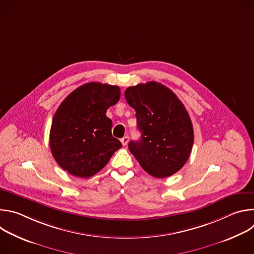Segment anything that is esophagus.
<instances>
[{"label": "esophagus", "instance_id": "34e87169", "mask_svg": "<svg viewBox=\"0 0 254 254\" xmlns=\"http://www.w3.org/2000/svg\"><path fill=\"white\" fill-rule=\"evenodd\" d=\"M128 140H129V137H128L127 135H125L123 138H121V141H122V143H123V146H127Z\"/></svg>", "mask_w": 254, "mask_h": 254}]
</instances>
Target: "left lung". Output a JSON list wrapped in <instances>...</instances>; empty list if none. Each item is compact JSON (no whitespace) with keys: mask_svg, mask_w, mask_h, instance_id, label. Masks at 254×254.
Instances as JSON below:
<instances>
[{"mask_svg":"<svg viewBox=\"0 0 254 254\" xmlns=\"http://www.w3.org/2000/svg\"><path fill=\"white\" fill-rule=\"evenodd\" d=\"M135 111L139 140L128 149L140 167L156 178L174 175L190 157L194 131L184 104L165 85L151 81L129 86L125 91Z\"/></svg>","mask_w":254,"mask_h":254,"instance_id":"left-lung-1","label":"left lung"}]
</instances>
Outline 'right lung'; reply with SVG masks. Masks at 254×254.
Listing matches in <instances>:
<instances>
[{
    "mask_svg": "<svg viewBox=\"0 0 254 254\" xmlns=\"http://www.w3.org/2000/svg\"><path fill=\"white\" fill-rule=\"evenodd\" d=\"M121 97L119 86L89 82L72 91L59 105L50 129V150L70 175L88 178L98 173L122 148L113 136L108 107Z\"/></svg>",
    "mask_w": 254,
    "mask_h": 254,
    "instance_id": "add662e5",
    "label": "right lung"
}]
</instances>
